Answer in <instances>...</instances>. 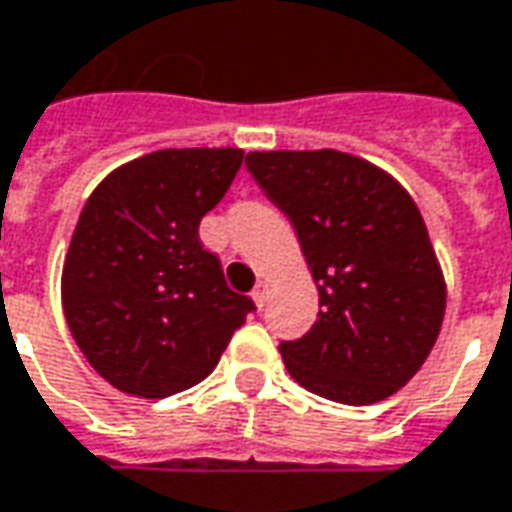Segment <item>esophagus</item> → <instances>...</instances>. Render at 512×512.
Returning <instances> with one entry per match:
<instances>
[{"mask_svg": "<svg viewBox=\"0 0 512 512\" xmlns=\"http://www.w3.org/2000/svg\"><path fill=\"white\" fill-rule=\"evenodd\" d=\"M268 296H271V285H268V282H257V288L252 291V299H255V305L257 307L266 305Z\"/></svg>", "mask_w": 512, "mask_h": 512, "instance_id": "34e87169", "label": "esophagus"}]
</instances>
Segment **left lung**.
Listing matches in <instances>:
<instances>
[{"instance_id":"obj_1","label":"left lung","mask_w":512,"mask_h":512,"mask_svg":"<svg viewBox=\"0 0 512 512\" xmlns=\"http://www.w3.org/2000/svg\"><path fill=\"white\" fill-rule=\"evenodd\" d=\"M246 169L296 230L318 318L282 363L310 393L374 405L438 341L446 280L413 196L388 171L338 149L249 152Z\"/></svg>"}]
</instances>
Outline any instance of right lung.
Here are the masks:
<instances>
[{
	"label": "right lung",
	"mask_w": 512,
	"mask_h": 512,
	"mask_svg": "<svg viewBox=\"0 0 512 512\" xmlns=\"http://www.w3.org/2000/svg\"><path fill=\"white\" fill-rule=\"evenodd\" d=\"M244 149H157L94 188L71 235L60 299L71 338L113 388L163 399L216 368L252 299L227 288L199 221Z\"/></svg>",
	"instance_id": "obj_1"
}]
</instances>
